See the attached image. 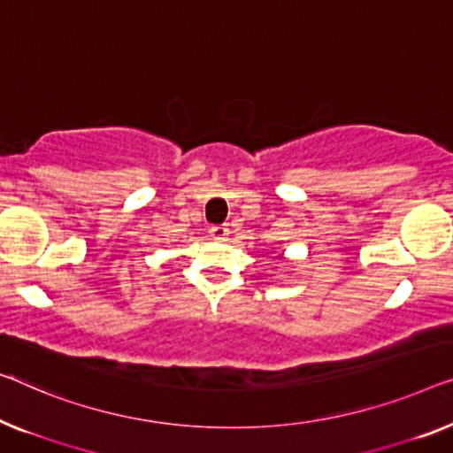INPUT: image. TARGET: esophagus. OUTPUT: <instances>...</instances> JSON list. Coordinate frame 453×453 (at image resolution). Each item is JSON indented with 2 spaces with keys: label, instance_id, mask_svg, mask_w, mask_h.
Wrapping results in <instances>:
<instances>
[{
  "label": "esophagus",
  "instance_id": "1",
  "mask_svg": "<svg viewBox=\"0 0 453 453\" xmlns=\"http://www.w3.org/2000/svg\"><path fill=\"white\" fill-rule=\"evenodd\" d=\"M209 234H211L213 240H226L229 235V227L227 226H213L209 229Z\"/></svg>",
  "mask_w": 453,
  "mask_h": 453
}]
</instances>
